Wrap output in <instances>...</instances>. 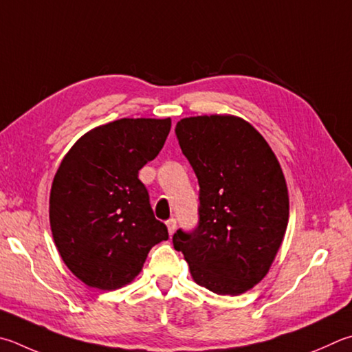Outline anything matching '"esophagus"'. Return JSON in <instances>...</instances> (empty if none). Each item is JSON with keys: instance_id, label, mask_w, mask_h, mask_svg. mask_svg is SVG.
Instances as JSON below:
<instances>
[{"instance_id": "obj_1", "label": "esophagus", "mask_w": 352, "mask_h": 352, "mask_svg": "<svg viewBox=\"0 0 352 352\" xmlns=\"http://www.w3.org/2000/svg\"><path fill=\"white\" fill-rule=\"evenodd\" d=\"M166 226H168L169 235H172V234L175 232V229H177V220L175 219H169L168 221H166Z\"/></svg>"}]
</instances>
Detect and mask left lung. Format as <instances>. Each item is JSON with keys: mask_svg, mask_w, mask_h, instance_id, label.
<instances>
[{"mask_svg": "<svg viewBox=\"0 0 352 352\" xmlns=\"http://www.w3.org/2000/svg\"><path fill=\"white\" fill-rule=\"evenodd\" d=\"M175 133L200 184L198 226L172 243L194 282L220 296H240L261 282L282 245L289 197L266 140L234 115L183 118Z\"/></svg>", "mask_w": 352, "mask_h": 352, "instance_id": "obj_1", "label": "left lung"}]
</instances>
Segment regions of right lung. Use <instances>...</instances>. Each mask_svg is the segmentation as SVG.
<instances>
[{"label":"right lung","instance_id":"obj_1","mask_svg":"<svg viewBox=\"0 0 352 352\" xmlns=\"http://www.w3.org/2000/svg\"><path fill=\"white\" fill-rule=\"evenodd\" d=\"M170 118H121L85 133L63 158L49 200L55 246L75 277L118 289L168 240L138 170L162 151Z\"/></svg>","mask_w":352,"mask_h":352}]
</instances>
